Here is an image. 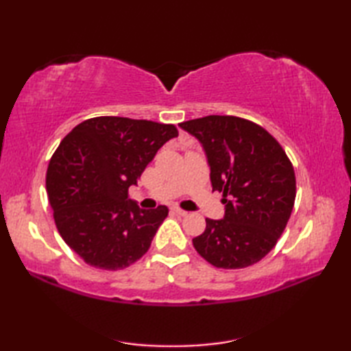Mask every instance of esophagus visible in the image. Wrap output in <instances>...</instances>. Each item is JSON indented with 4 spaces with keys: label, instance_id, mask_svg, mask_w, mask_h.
I'll use <instances>...</instances> for the list:
<instances>
[{
    "label": "esophagus",
    "instance_id": "esophagus-1",
    "mask_svg": "<svg viewBox=\"0 0 351 351\" xmlns=\"http://www.w3.org/2000/svg\"><path fill=\"white\" fill-rule=\"evenodd\" d=\"M171 210H173V213H175V214L181 215V217H185V215L189 214L187 211H184V210H181V208H178V206H173V208H171Z\"/></svg>",
    "mask_w": 351,
    "mask_h": 351
}]
</instances>
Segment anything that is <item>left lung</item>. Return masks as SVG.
Returning a JSON list of instances; mask_svg holds the SVG:
<instances>
[{"label":"left lung","mask_w":351,"mask_h":351,"mask_svg":"<svg viewBox=\"0 0 351 351\" xmlns=\"http://www.w3.org/2000/svg\"><path fill=\"white\" fill-rule=\"evenodd\" d=\"M180 126L202 145L213 191L225 196L223 219H206L193 245L217 268L258 263L278 243L293 211V164L278 140L245 119L206 116Z\"/></svg>","instance_id":"left-lung-1"}]
</instances>
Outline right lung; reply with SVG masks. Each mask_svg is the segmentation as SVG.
Here are the masks:
<instances>
[{
  "mask_svg": "<svg viewBox=\"0 0 351 351\" xmlns=\"http://www.w3.org/2000/svg\"><path fill=\"white\" fill-rule=\"evenodd\" d=\"M175 137V125L102 116L62 140L49 161L47 193L58 232L84 263L121 270L147 252L169 210H141L128 189Z\"/></svg>",
  "mask_w": 351,
  "mask_h": 351,
  "instance_id": "obj_1",
  "label": "right lung"
}]
</instances>
